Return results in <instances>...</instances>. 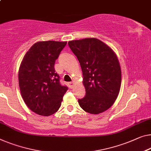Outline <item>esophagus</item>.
<instances>
[{
    "mask_svg": "<svg viewBox=\"0 0 151 151\" xmlns=\"http://www.w3.org/2000/svg\"><path fill=\"white\" fill-rule=\"evenodd\" d=\"M69 84H70V86L71 88H73V87H74V84H75V82H74V81L70 82V83H69Z\"/></svg>",
    "mask_w": 151,
    "mask_h": 151,
    "instance_id": "obj_1",
    "label": "esophagus"
}]
</instances>
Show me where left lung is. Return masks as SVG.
<instances>
[{
	"mask_svg": "<svg viewBox=\"0 0 151 151\" xmlns=\"http://www.w3.org/2000/svg\"><path fill=\"white\" fill-rule=\"evenodd\" d=\"M83 72L86 95L78 100L90 114L102 113L111 107L117 98L121 84V70L116 53L96 38L68 42Z\"/></svg>",
	"mask_w": 151,
	"mask_h": 151,
	"instance_id": "obj_1",
	"label": "left lung"
}]
</instances>
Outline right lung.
Wrapping results in <instances>:
<instances>
[{"mask_svg":"<svg viewBox=\"0 0 151 151\" xmlns=\"http://www.w3.org/2000/svg\"><path fill=\"white\" fill-rule=\"evenodd\" d=\"M66 41H39L27 51L19 68L18 79L22 97L29 109L47 116L61 106L68 87L60 83L54 65Z\"/></svg>","mask_w":151,"mask_h":151,"instance_id":"right-lung-1","label":"right lung"}]
</instances>
